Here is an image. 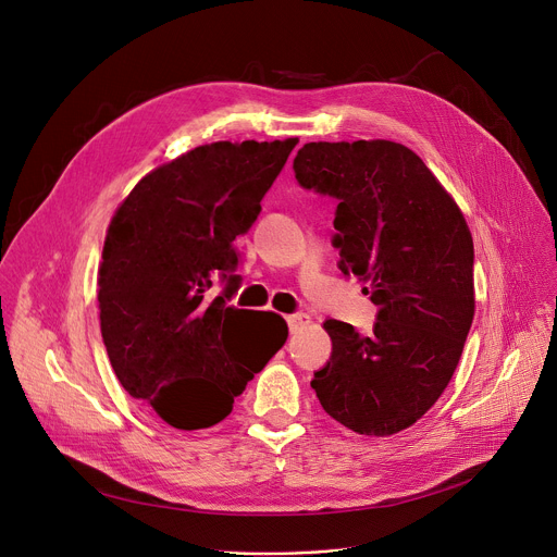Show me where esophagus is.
<instances>
[{
    "label": "esophagus",
    "instance_id": "obj_1",
    "mask_svg": "<svg viewBox=\"0 0 557 557\" xmlns=\"http://www.w3.org/2000/svg\"><path fill=\"white\" fill-rule=\"evenodd\" d=\"M311 322V318L307 313H293V315H286V324L290 329V333L299 331L301 326H307Z\"/></svg>",
    "mask_w": 557,
    "mask_h": 557
}]
</instances>
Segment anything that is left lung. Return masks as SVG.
I'll list each match as a JSON object with an SVG mask.
<instances>
[{"mask_svg": "<svg viewBox=\"0 0 557 557\" xmlns=\"http://www.w3.org/2000/svg\"><path fill=\"white\" fill-rule=\"evenodd\" d=\"M293 171L301 188L337 201V267L367 282L377 307L371 335L324 322L333 350L311 386L346 429L393 435L433 407L460 362L475 311L471 231L401 144L311 141Z\"/></svg>", "mask_w": 557, "mask_h": 557, "instance_id": "8db88e82", "label": "left lung"}]
</instances>
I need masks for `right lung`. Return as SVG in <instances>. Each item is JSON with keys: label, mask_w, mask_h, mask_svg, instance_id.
Returning <instances> with one entry per match:
<instances>
[{"label": "right lung", "mask_w": 557, "mask_h": 557, "mask_svg": "<svg viewBox=\"0 0 557 557\" xmlns=\"http://www.w3.org/2000/svg\"><path fill=\"white\" fill-rule=\"evenodd\" d=\"M297 139L215 141L148 173L117 209L99 267V326L122 386L166 424L222 422L252 373L284 346L286 322L228 301L239 288L235 239ZM215 278L225 286L213 300Z\"/></svg>", "instance_id": "1"}]
</instances>
